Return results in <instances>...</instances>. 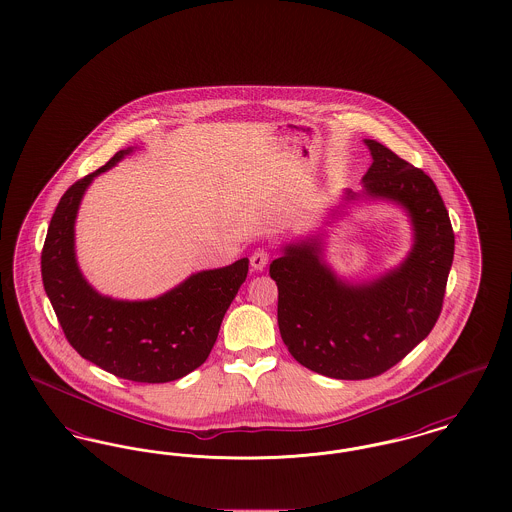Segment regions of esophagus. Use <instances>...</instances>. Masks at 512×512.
Here are the masks:
<instances>
[{"label": "esophagus", "mask_w": 512, "mask_h": 512, "mask_svg": "<svg viewBox=\"0 0 512 512\" xmlns=\"http://www.w3.org/2000/svg\"><path fill=\"white\" fill-rule=\"evenodd\" d=\"M249 263H251V268L253 270H257V272H261V270H265L268 265V253L265 249H257L253 255H251V259H249Z\"/></svg>", "instance_id": "esophagus-1"}]
</instances>
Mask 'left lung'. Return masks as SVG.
I'll use <instances>...</instances> for the list:
<instances>
[{"label": "left lung", "mask_w": 512, "mask_h": 512, "mask_svg": "<svg viewBox=\"0 0 512 512\" xmlns=\"http://www.w3.org/2000/svg\"><path fill=\"white\" fill-rule=\"evenodd\" d=\"M365 146L372 165L363 190H345L330 217L359 201L403 209L413 230L407 257L376 278L353 282L326 263V232H317L282 245L270 265L288 351L299 365L336 380L378 376L432 332L455 251L449 213L432 178L376 140Z\"/></svg>", "instance_id": "1"}]
</instances>
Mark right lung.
<instances>
[{"label":"right lung","instance_id":"add662e5","mask_svg":"<svg viewBox=\"0 0 512 512\" xmlns=\"http://www.w3.org/2000/svg\"><path fill=\"white\" fill-rule=\"evenodd\" d=\"M134 149H121L61 197L42 251V280L59 324L80 357L124 380L165 384L205 363L222 318L245 282L249 259L194 272L151 299L130 301L99 293L78 267L76 215L94 178Z\"/></svg>","mask_w":512,"mask_h":512}]
</instances>
